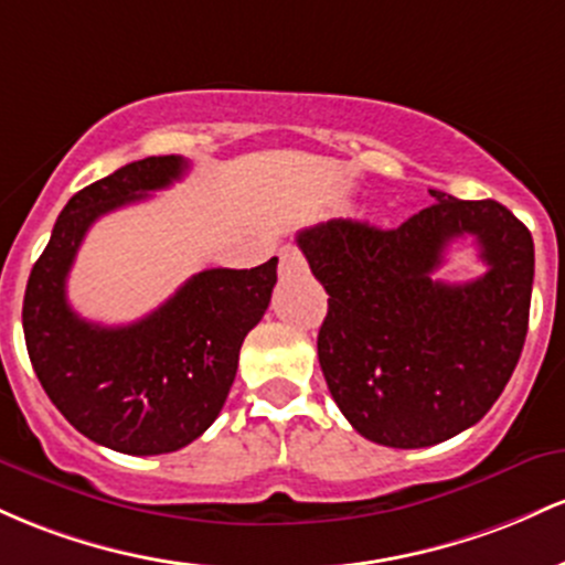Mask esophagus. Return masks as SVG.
<instances>
[{"instance_id":"esophagus-1","label":"esophagus","mask_w":565,"mask_h":565,"mask_svg":"<svg viewBox=\"0 0 565 565\" xmlns=\"http://www.w3.org/2000/svg\"><path fill=\"white\" fill-rule=\"evenodd\" d=\"M303 266H307V262H303L299 248H294V245L280 248V271H303Z\"/></svg>"}]
</instances>
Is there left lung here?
<instances>
[{"mask_svg": "<svg viewBox=\"0 0 565 565\" xmlns=\"http://www.w3.org/2000/svg\"><path fill=\"white\" fill-rule=\"evenodd\" d=\"M429 194L397 230L333 218L296 237L331 296L317 333L328 390L360 435L390 448L435 446L483 419L529 331L531 232L497 200ZM459 236L479 243L487 275L435 281Z\"/></svg>", "mask_w": 565, "mask_h": 565, "instance_id": "8db88e82", "label": "left lung"}]
</instances>
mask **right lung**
Here are the masks:
<instances>
[{"label": "right lung", "instance_id": "add662e5", "mask_svg": "<svg viewBox=\"0 0 565 565\" xmlns=\"http://www.w3.org/2000/svg\"><path fill=\"white\" fill-rule=\"evenodd\" d=\"M183 157H146L66 202L23 296V335L36 379L66 422L130 456L170 454L224 408L239 347L269 307L277 258L253 269H205L130 326L87 322L68 307L66 277L100 215L146 200L186 173Z\"/></svg>", "mask_w": 565, "mask_h": 565}]
</instances>
